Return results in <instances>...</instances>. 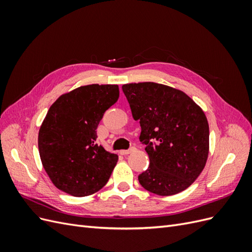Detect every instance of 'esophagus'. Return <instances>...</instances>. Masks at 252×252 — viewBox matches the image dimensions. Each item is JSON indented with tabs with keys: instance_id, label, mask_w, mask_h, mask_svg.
I'll return each instance as SVG.
<instances>
[{
	"instance_id": "obj_1",
	"label": "esophagus",
	"mask_w": 252,
	"mask_h": 252,
	"mask_svg": "<svg viewBox=\"0 0 252 252\" xmlns=\"http://www.w3.org/2000/svg\"><path fill=\"white\" fill-rule=\"evenodd\" d=\"M134 149H135L134 147H130V148L127 149V150H121V155H123V156L129 155V154H130V152H132Z\"/></svg>"
}]
</instances>
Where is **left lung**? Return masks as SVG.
Returning <instances> with one entry per match:
<instances>
[{
    "mask_svg": "<svg viewBox=\"0 0 252 252\" xmlns=\"http://www.w3.org/2000/svg\"><path fill=\"white\" fill-rule=\"evenodd\" d=\"M133 119L140 120V141L149 167L140 184L158 195L188 188L204 169L209 151L207 118L186 94L154 82L122 86Z\"/></svg>",
    "mask_w": 252,
    "mask_h": 252,
    "instance_id": "left-lung-1",
    "label": "left lung"
}]
</instances>
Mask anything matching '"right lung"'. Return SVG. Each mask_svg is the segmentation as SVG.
<instances>
[{
  "mask_svg": "<svg viewBox=\"0 0 252 252\" xmlns=\"http://www.w3.org/2000/svg\"><path fill=\"white\" fill-rule=\"evenodd\" d=\"M119 94L118 85L93 84L61 95L50 106L37 143L44 169L60 190L86 196L108 182L118 156L96 144V128Z\"/></svg>",
  "mask_w": 252,
  "mask_h": 252,
  "instance_id": "add662e5",
  "label": "right lung"
}]
</instances>
